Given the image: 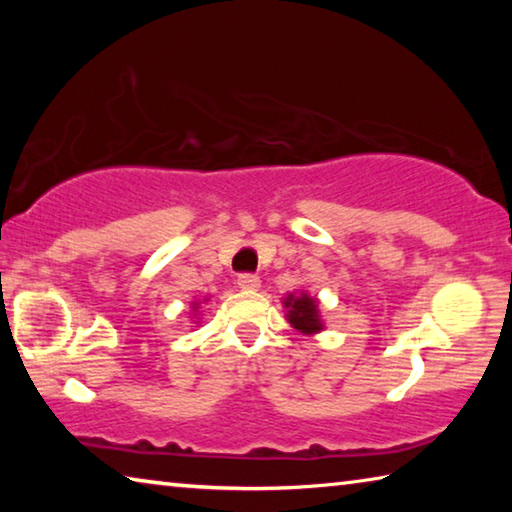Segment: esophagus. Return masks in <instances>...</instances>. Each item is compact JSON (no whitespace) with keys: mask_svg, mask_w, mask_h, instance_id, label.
I'll return each mask as SVG.
<instances>
[{"mask_svg":"<svg viewBox=\"0 0 512 512\" xmlns=\"http://www.w3.org/2000/svg\"><path fill=\"white\" fill-rule=\"evenodd\" d=\"M237 284H239V289H244V291H255V289H259V277L253 273H241L237 277Z\"/></svg>","mask_w":512,"mask_h":512,"instance_id":"obj_1","label":"esophagus"}]
</instances>
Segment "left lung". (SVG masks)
<instances>
[{
  "label": "left lung",
  "instance_id": "1",
  "mask_svg": "<svg viewBox=\"0 0 512 512\" xmlns=\"http://www.w3.org/2000/svg\"><path fill=\"white\" fill-rule=\"evenodd\" d=\"M284 307L289 309V323L298 329V332L314 334L323 329V323L318 318V305L314 298H309L307 293L302 296H289L284 300Z\"/></svg>",
  "mask_w": 512,
  "mask_h": 512
}]
</instances>
